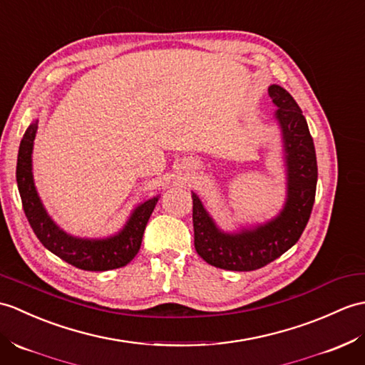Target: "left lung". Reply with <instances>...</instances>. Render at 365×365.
I'll list each match as a JSON object with an SVG mask.
<instances>
[{
    "instance_id": "obj_1",
    "label": "left lung",
    "mask_w": 365,
    "mask_h": 365,
    "mask_svg": "<svg viewBox=\"0 0 365 365\" xmlns=\"http://www.w3.org/2000/svg\"><path fill=\"white\" fill-rule=\"evenodd\" d=\"M269 96L278 107L287 160V202L275 221L240 235H225L207 215L192 194L194 247L199 257L219 269L249 272L264 267L300 240L307 227L317 186V160L307 120L294 98L278 86L269 87Z\"/></svg>"
}]
</instances>
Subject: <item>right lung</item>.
I'll list each match as a JSON object with an SVG mask.
<instances>
[{
    "mask_svg": "<svg viewBox=\"0 0 365 365\" xmlns=\"http://www.w3.org/2000/svg\"><path fill=\"white\" fill-rule=\"evenodd\" d=\"M37 132V121L32 123L24 132L20 143L19 160H16V183L23 203L24 215L32 227L38 241L61 259L82 270H110L125 266L137 255L141 245L144 228L148 225L152 211L158 202V196L150 199L133 211L124 230L113 238L103 241L78 240L63 233L53 221L40 203L34 188L31 154Z\"/></svg>",
    "mask_w": 365,
    "mask_h": 365,
    "instance_id": "right-lung-1",
    "label": "right lung"
}]
</instances>
